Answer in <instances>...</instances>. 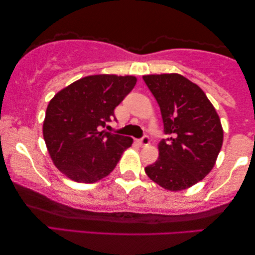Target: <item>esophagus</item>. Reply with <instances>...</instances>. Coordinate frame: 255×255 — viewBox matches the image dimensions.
Here are the masks:
<instances>
[{"instance_id":"esophagus-1","label":"esophagus","mask_w":255,"mask_h":255,"mask_svg":"<svg viewBox=\"0 0 255 255\" xmlns=\"http://www.w3.org/2000/svg\"><path fill=\"white\" fill-rule=\"evenodd\" d=\"M138 144L140 145V146L148 145V144H149V138H148V135H144V137H141L140 139H139Z\"/></svg>"}]
</instances>
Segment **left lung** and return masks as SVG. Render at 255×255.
I'll use <instances>...</instances> for the list:
<instances>
[{"instance_id":"obj_1","label":"left lung","mask_w":255,"mask_h":255,"mask_svg":"<svg viewBox=\"0 0 255 255\" xmlns=\"http://www.w3.org/2000/svg\"><path fill=\"white\" fill-rule=\"evenodd\" d=\"M158 102L167 135L159 158L145 167L147 176L167 190L187 189L210 173L223 145V128L203 90L180 74L142 76Z\"/></svg>"}]
</instances>
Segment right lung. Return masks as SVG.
Listing matches in <instances>:
<instances>
[{
	"mask_svg": "<svg viewBox=\"0 0 255 255\" xmlns=\"http://www.w3.org/2000/svg\"><path fill=\"white\" fill-rule=\"evenodd\" d=\"M135 82L134 76L90 75L50 101L43 134L61 173L75 182L94 183L113 172L133 139L101 130L115 118V108Z\"/></svg>",
	"mask_w": 255,
	"mask_h": 255,
	"instance_id": "add662e5",
	"label": "right lung"
}]
</instances>
